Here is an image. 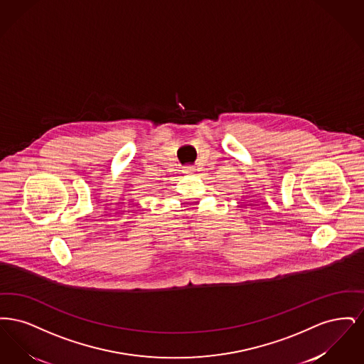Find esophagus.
Masks as SVG:
<instances>
[{"label":"esophagus","mask_w":364,"mask_h":364,"mask_svg":"<svg viewBox=\"0 0 364 364\" xmlns=\"http://www.w3.org/2000/svg\"><path fill=\"white\" fill-rule=\"evenodd\" d=\"M183 172L186 174H191L193 172V168H192L191 165H187V166H184V168H183Z\"/></svg>","instance_id":"1"}]
</instances>
